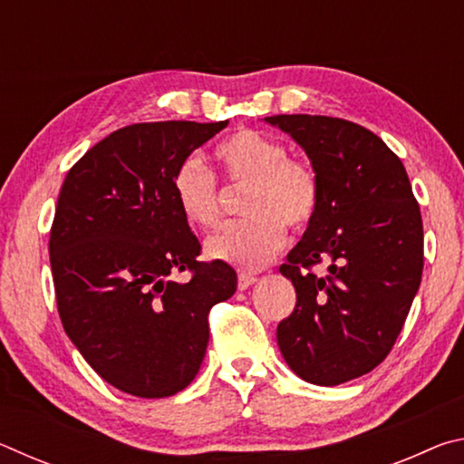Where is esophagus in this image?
I'll use <instances>...</instances> for the list:
<instances>
[{"label": "esophagus", "mask_w": 464, "mask_h": 464, "mask_svg": "<svg viewBox=\"0 0 464 464\" xmlns=\"http://www.w3.org/2000/svg\"><path fill=\"white\" fill-rule=\"evenodd\" d=\"M257 278L254 276V274H247V272H241L239 274V288L241 290H246V288H249L251 285H254Z\"/></svg>", "instance_id": "34e87169"}]
</instances>
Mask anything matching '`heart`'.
<instances>
[{
	"label": "heart",
	"instance_id": "b5f03b06",
	"mask_svg": "<svg viewBox=\"0 0 464 464\" xmlns=\"http://www.w3.org/2000/svg\"><path fill=\"white\" fill-rule=\"evenodd\" d=\"M215 160L223 178L243 190L241 221L229 223L204 243L213 260L260 270L285 246L286 229L303 231L317 217L321 182L309 161L288 157L282 140L254 129H241L217 145ZM178 208L194 227H213L221 215L215 176L196 160L178 166L171 179Z\"/></svg>",
	"mask_w": 464,
	"mask_h": 464
}]
</instances>
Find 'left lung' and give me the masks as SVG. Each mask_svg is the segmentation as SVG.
<instances>
[{
  "label": "left lung",
  "instance_id": "obj_1",
  "mask_svg": "<svg viewBox=\"0 0 464 464\" xmlns=\"http://www.w3.org/2000/svg\"><path fill=\"white\" fill-rule=\"evenodd\" d=\"M264 121L304 149L321 182L317 217L280 266L296 307L278 324V348L303 381L335 387L379 366L401 334L423 270L420 204L401 160L360 124ZM319 263L324 275L312 272Z\"/></svg>",
  "mask_w": 464,
  "mask_h": 464
}]
</instances>
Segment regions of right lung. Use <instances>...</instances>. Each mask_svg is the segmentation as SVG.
Returning a JSON list of instances; mask_svg holds the SVG:
<instances>
[{
  "mask_svg": "<svg viewBox=\"0 0 464 464\" xmlns=\"http://www.w3.org/2000/svg\"><path fill=\"white\" fill-rule=\"evenodd\" d=\"M221 122H139L114 130L67 171L49 254L61 324L102 379L145 399L176 395L207 354L208 311L237 288L200 241L171 179ZM188 269V283L173 276Z\"/></svg>",
  "mask_w": 464,
  "mask_h": 464,
  "instance_id": "obj_1",
  "label": "right lung"
}]
</instances>
